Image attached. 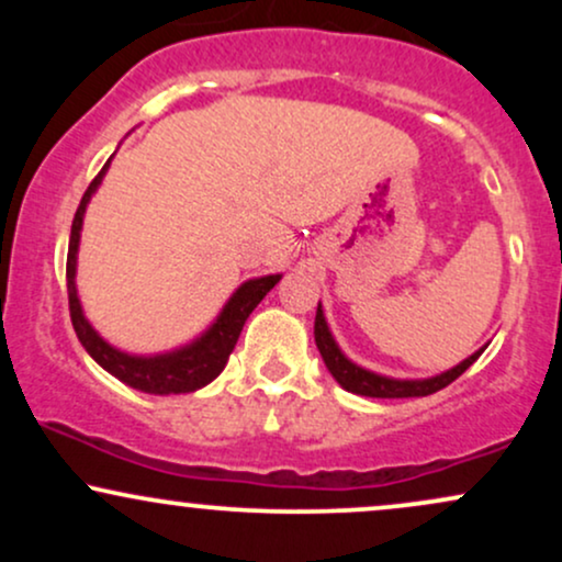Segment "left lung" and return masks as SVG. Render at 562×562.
Here are the masks:
<instances>
[{"instance_id": "left-lung-1", "label": "left lung", "mask_w": 562, "mask_h": 562, "mask_svg": "<svg viewBox=\"0 0 562 562\" xmlns=\"http://www.w3.org/2000/svg\"><path fill=\"white\" fill-rule=\"evenodd\" d=\"M314 340H317V348L325 359L327 370L333 372V378L344 385L346 391L359 393V396H372V398H412V396H430V393L447 389L449 383H454L462 372L468 370L475 359L481 357V351H475L473 357H468L465 362L451 367L449 372H441V375L428 378V380H393V378H383L375 375V372H367L362 367H357L353 362L340 353V348L335 346L330 330H327L325 314H322V306H317V319H314Z\"/></svg>"}]
</instances>
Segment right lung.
<instances>
[{"instance_id": "add662e5", "label": "right lung", "mask_w": 562, "mask_h": 562, "mask_svg": "<svg viewBox=\"0 0 562 562\" xmlns=\"http://www.w3.org/2000/svg\"><path fill=\"white\" fill-rule=\"evenodd\" d=\"M111 164V160H108ZM108 164L102 166V171L92 179V184L83 192L79 209H76L74 224H70V243H68V261H66V282H68V308H70V322H74V330L79 335L81 346L87 348L89 357L97 364L105 367L111 375H115L121 383L132 385V389L145 391V393H158V396H169V393H190L203 389L214 380L218 372L227 364L232 348H235L237 338H240L245 319L250 317L256 306H259L263 295L280 282V274L259 277V280H248L245 285L237 288V293L232 295L227 306H224L222 317L216 319V325L211 327L203 338H198L195 344L182 348V351L164 353V357H128V353L119 351V348L108 346L92 330L87 319H83L79 295H76V250H79V232L83 222V211H87L89 198L97 190V184L102 182V173H105Z\"/></svg>"}]
</instances>
